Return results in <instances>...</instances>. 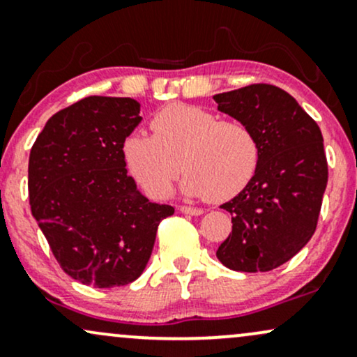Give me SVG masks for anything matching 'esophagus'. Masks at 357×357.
<instances>
[{"instance_id": "34e87169", "label": "esophagus", "mask_w": 357, "mask_h": 357, "mask_svg": "<svg viewBox=\"0 0 357 357\" xmlns=\"http://www.w3.org/2000/svg\"><path fill=\"white\" fill-rule=\"evenodd\" d=\"M180 212L187 213V215H202V213H204L202 208L190 207V205H182V207H180Z\"/></svg>"}]
</instances>
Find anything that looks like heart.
<instances>
[{"mask_svg":"<svg viewBox=\"0 0 357 357\" xmlns=\"http://www.w3.org/2000/svg\"><path fill=\"white\" fill-rule=\"evenodd\" d=\"M150 128L152 135L137 132L125 138L123 158L153 199L169 195L183 169L185 194L222 202L244 190L257 170L261 146L242 120H222L215 112L174 103L155 113Z\"/></svg>","mask_w":357,"mask_h":357,"instance_id":"obj_1","label":"heart"}]
</instances>
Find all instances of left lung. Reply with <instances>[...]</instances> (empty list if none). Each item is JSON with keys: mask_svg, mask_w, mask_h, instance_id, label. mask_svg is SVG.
Returning a JSON list of instances; mask_svg holds the SVG:
<instances>
[{"mask_svg": "<svg viewBox=\"0 0 357 357\" xmlns=\"http://www.w3.org/2000/svg\"><path fill=\"white\" fill-rule=\"evenodd\" d=\"M219 110L245 121L261 157L252 180L222 208L232 232L217 249L225 267L269 272L291 261L316 232L328 185L321 128L287 91L267 83L213 96Z\"/></svg>", "mask_w": 357, "mask_h": 357, "instance_id": "obj_1", "label": "left lung"}]
</instances>
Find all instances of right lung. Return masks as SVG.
I'll return each instance as SVG.
<instances>
[{"instance_id": "add662e5", "label": "right lung", "mask_w": 357, "mask_h": 357, "mask_svg": "<svg viewBox=\"0 0 357 357\" xmlns=\"http://www.w3.org/2000/svg\"><path fill=\"white\" fill-rule=\"evenodd\" d=\"M133 98L86 96L46 121L31 146V213L58 264L93 287L140 278L172 205L150 202L127 174L123 142L140 123Z\"/></svg>"}]
</instances>
